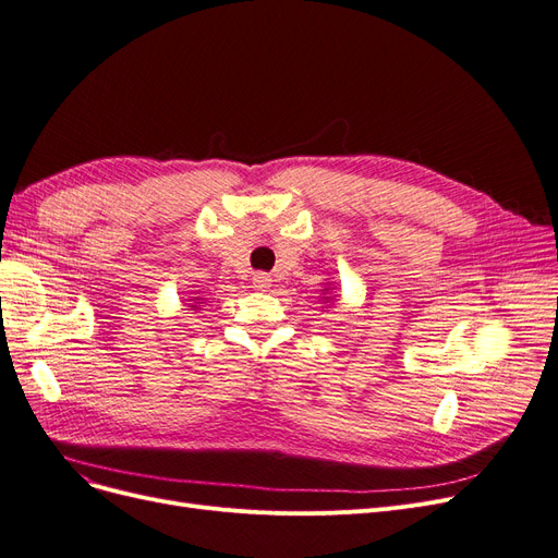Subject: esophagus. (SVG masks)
<instances>
[{
  "label": "esophagus",
  "mask_w": 558,
  "mask_h": 558,
  "mask_svg": "<svg viewBox=\"0 0 558 558\" xmlns=\"http://www.w3.org/2000/svg\"><path fill=\"white\" fill-rule=\"evenodd\" d=\"M253 284H255V289H259V292H266V289L271 287V276H266V274H257V276L253 278Z\"/></svg>",
  "instance_id": "1"
}]
</instances>
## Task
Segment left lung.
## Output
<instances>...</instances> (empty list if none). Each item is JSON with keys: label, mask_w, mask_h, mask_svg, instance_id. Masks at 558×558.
Listing matches in <instances>:
<instances>
[{"label": "left lung", "mask_w": 558, "mask_h": 558, "mask_svg": "<svg viewBox=\"0 0 558 558\" xmlns=\"http://www.w3.org/2000/svg\"><path fill=\"white\" fill-rule=\"evenodd\" d=\"M326 301H330V296H328V299H326Z\"/></svg>", "instance_id": "8db88e82"}]
</instances>
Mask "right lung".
Wrapping results in <instances>:
<instances>
[{
    "label": "right lung",
    "mask_w": 558,
    "mask_h": 558,
    "mask_svg": "<svg viewBox=\"0 0 558 558\" xmlns=\"http://www.w3.org/2000/svg\"><path fill=\"white\" fill-rule=\"evenodd\" d=\"M191 307H193V305H191Z\"/></svg>",
    "instance_id": "1"
}]
</instances>
